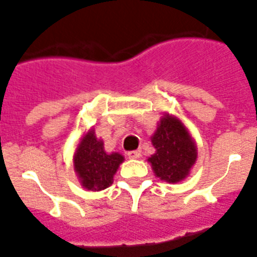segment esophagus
Masks as SVG:
<instances>
[{
  "instance_id": "esophagus-1",
  "label": "esophagus",
  "mask_w": 257,
  "mask_h": 257,
  "mask_svg": "<svg viewBox=\"0 0 257 257\" xmlns=\"http://www.w3.org/2000/svg\"><path fill=\"white\" fill-rule=\"evenodd\" d=\"M140 154H142L140 153V151H131L127 153V157H128V158H131V160H136V158H139Z\"/></svg>"
}]
</instances>
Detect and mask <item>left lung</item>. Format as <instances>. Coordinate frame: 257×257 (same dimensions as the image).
I'll list each match as a JSON object with an SVG mask.
<instances>
[{"mask_svg": "<svg viewBox=\"0 0 257 257\" xmlns=\"http://www.w3.org/2000/svg\"><path fill=\"white\" fill-rule=\"evenodd\" d=\"M156 153L149 157L157 178L169 183H178L189 174L196 163V144L181 121L165 115L152 138Z\"/></svg>", "mask_w": 257, "mask_h": 257, "instance_id": "obj_1", "label": "left lung"}]
</instances>
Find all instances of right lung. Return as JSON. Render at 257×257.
Masks as SVG:
<instances>
[{"mask_svg":"<svg viewBox=\"0 0 257 257\" xmlns=\"http://www.w3.org/2000/svg\"><path fill=\"white\" fill-rule=\"evenodd\" d=\"M122 162L121 154L105 153L103 142L96 139L94 131L86 134L74 154V170L79 180L86 189L94 192L112 185L113 176Z\"/></svg>","mask_w":257,"mask_h":257,"instance_id":"right-lung-1","label":"right lung"}]
</instances>
